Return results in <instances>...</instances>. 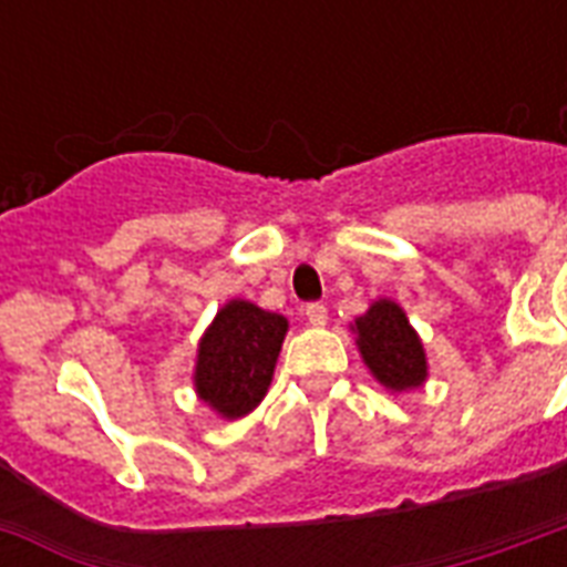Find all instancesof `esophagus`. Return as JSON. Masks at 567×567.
<instances>
[{"label":"esophagus","instance_id":"obj_1","mask_svg":"<svg viewBox=\"0 0 567 567\" xmlns=\"http://www.w3.org/2000/svg\"><path fill=\"white\" fill-rule=\"evenodd\" d=\"M306 320H309L311 327H327V306H323V302H309V306H306Z\"/></svg>","mask_w":567,"mask_h":567}]
</instances>
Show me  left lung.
Wrapping results in <instances>:
<instances>
[{
    "instance_id": "8db88e82",
    "label": "left lung",
    "mask_w": 567,
    "mask_h": 567,
    "mask_svg": "<svg viewBox=\"0 0 567 567\" xmlns=\"http://www.w3.org/2000/svg\"><path fill=\"white\" fill-rule=\"evenodd\" d=\"M350 329H353L364 368L385 391L400 394L426 382L430 377L426 350L400 302L379 297L364 315L350 323Z\"/></svg>"
}]
</instances>
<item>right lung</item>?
Wrapping results in <instances>:
<instances>
[{"mask_svg":"<svg viewBox=\"0 0 567 567\" xmlns=\"http://www.w3.org/2000/svg\"><path fill=\"white\" fill-rule=\"evenodd\" d=\"M288 336V318L229 300L196 344L194 391L223 421H238L265 400L276 359Z\"/></svg>","mask_w":567,"mask_h":567,"instance_id":"obj_1","label":"right lung"}]
</instances>
